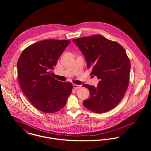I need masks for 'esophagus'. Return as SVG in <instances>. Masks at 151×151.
<instances>
[{
	"label": "esophagus",
	"instance_id": "1",
	"mask_svg": "<svg viewBox=\"0 0 151 151\" xmlns=\"http://www.w3.org/2000/svg\"><path fill=\"white\" fill-rule=\"evenodd\" d=\"M73 88L76 89L81 88V85H77V84H73Z\"/></svg>",
	"mask_w": 151,
	"mask_h": 151
}]
</instances>
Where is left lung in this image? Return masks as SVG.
Wrapping results in <instances>:
<instances>
[{
  "mask_svg": "<svg viewBox=\"0 0 151 151\" xmlns=\"http://www.w3.org/2000/svg\"><path fill=\"white\" fill-rule=\"evenodd\" d=\"M73 41L84 56L88 68L92 69L90 75L100 80L97 87L82 85L90 92L83 106L97 114L113 109L124 97L129 84L130 62L124 49L99 35Z\"/></svg>",
  "mask_w": 151,
  "mask_h": 151,
  "instance_id": "obj_1",
  "label": "left lung"
}]
</instances>
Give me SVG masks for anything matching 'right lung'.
Wrapping results in <instances>:
<instances>
[{
  "mask_svg": "<svg viewBox=\"0 0 151 151\" xmlns=\"http://www.w3.org/2000/svg\"><path fill=\"white\" fill-rule=\"evenodd\" d=\"M70 42L39 41L27 47L18 59L17 69L21 88L30 103L45 113L56 112L64 107L71 93V83L55 80L50 72Z\"/></svg>",
  "mask_w": 151,
  "mask_h": 151,
  "instance_id": "obj_1",
  "label": "right lung"
}]
</instances>
